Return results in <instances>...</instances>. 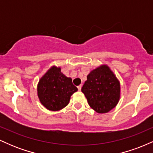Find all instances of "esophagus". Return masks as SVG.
Instances as JSON below:
<instances>
[{"instance_id":"34e87169","label":"esophagus","mask_w":153,"mask_h":153,"mask_svg":"<svg viewBox=\"0 0 153 153\" xmlns=\"http://www.w3.org/2000/svg\"><path fill=\"white\" fill-rule=\"evenodd\" d=\"M81 88H82V85H78V91H80V90H81Z\"/></svg>"}]
</instances>
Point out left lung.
<instances>
[{
  "instance_id": "8db88e82",
  "label": "left lung",
  "mask_w": 153,
  "mask_h": 153,
  "mask_svg": "<svg viewBox=\"0 0 153 153\" xmlns=\"http://www.w3.org/2000/svg\"><path fill=\"white\" fill-rule=\"evenodd\" d=\"M81 91L91 108L99 114L110 111L120 99V82L106 65H101L87 75Z\"/></svg>"
}]
</instances>
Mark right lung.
I'll use <instances>...</instances> for the list:
<instances>
[{"label":"right lung","instance_id":"1","mask_svg":"<svg viewBox=\"0 0 153 153\" xmlns=\"http://www.w3.org/2000/svg\"><path fill=\"white\" fill-rule=\"evenodd\" d=\"M78 91L71 78L61 73V68L52 66L40 78L37 95L40 102L47 109L59 111L69 103L71 96Z\"/></svg>","mask_w":153,"mask_h":153}]
</instances>
